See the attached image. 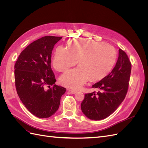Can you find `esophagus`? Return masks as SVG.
I'll return each mask as SVG.
<instances>
[{"mask_svg":"<svg viewBox=\"0 0 148 148\" xmlns=\"http://www.w3.org/2000/svg\"><path fill=\"white\" fill-rule=\"evenodd\" d=\"M68 91H70L71 93H72V94H75L76 92H77L76 90H74V89H68Z\"/></svg>","mask_w":148,"mask_h":148,"instance_id":"1","label":"esophagus"}]
</instances>
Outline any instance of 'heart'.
I'll return each mask as SVG.
<instances>
[{
	"label": "heart",
	"mask_w": 148,
	"mask_h": 148,
	"mask_svg": "<svg viewBox=\"0 0 148 148\" xmlns=\"http://www.w3.org/2000/svg\"><path fill=\"white\" fill-rule=\"evenodd\" d=\"M68 49L58 47L52 65L59 71H65L77 63L79 66L61 76L64 86L79 89L89 78L98 80L105 77L112 70L117 59L116 49L109 44L79 38L67 42Z\"/></svg>",
	"instance_id": "1"
}]
</instances>
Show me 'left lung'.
<instances>
[{"instance_id": "1", "label": "left lung", "mask_w": 148, "mask_h": 148, "mask_svg": "<svg viewBox=\"0 0 148 148\" xmlns=\"http://www.w3.org/2000/svg\"><path fill=\"white\" fill-rule=\"evenodd\" d=\"M131 69L132 64L127 53L119 49L118 60L113 70L92 86L98 91L84 96L81 109L86 117L100 120L114 112L126 96Z\"/></svg>"}]
</instances>
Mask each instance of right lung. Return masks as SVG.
<instances>
[{"instance_id":"1","label":"right lung","mask_w":148,"mask_h":148,"mask_svg":"<svg viewBox=\"0 0 148 148\" xmlns=\"http://www.w3.org/2000/svg\"><path fill=\"white\" fill-rule=\"evenodd\" d=\"M62 38L46 36L38 39L21 52L15 64L18 95L26 108L39 118L54 114L66 91L65 88L55 84L51 66L53 46Z\"/></svg>"}]
</instances>
